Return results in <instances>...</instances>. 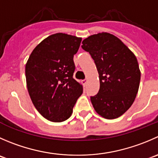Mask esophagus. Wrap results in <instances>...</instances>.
<instances>
[{"label": "esophagus", "mask_w": 158, "mask_h": 158, "mask_svg": "<svg viewBox=\"0 0 158 158\" xmlns=\"http://www.w3.org/2000/svg\"><path fill=\"white\" fill-rule=\"evenodd\" d=\"M82 83H83L84 85H86V83H87V79H83V80H82Z\"/></svg>", "instance_id": "34e87169"}]
</instances>
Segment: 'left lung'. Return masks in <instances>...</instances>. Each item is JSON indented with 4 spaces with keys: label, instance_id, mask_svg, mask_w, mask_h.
I'll return each mask as SVG.
<instances>
[{
    "label": "left lung",
    "instance_id": "1",
    "mask_svg": "<svg viewBox=\"0 0 158 158\" xmlns=\"http://www.w3.org/2000/svg\"><path fill=\"white\" fill-rule=\"evenodd\" d=\"M82 43L99 73V90L90 97L92 104L101 116L116 119L131 106L138 92L140 71L137 58L121 40L107 32L91 35Z\"/></svg>",
    "mask_w": 158,
    "mask_h": 158
}]
</instances>
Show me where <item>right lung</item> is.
<instances>
[{"label":"right lung","mask_w":158,"mask_h":158,"mask_svg":"<svg viewBox=\"0 0 158 158\" xmlns=\"http://www.w3.org/2000/svg\"><path fill=\"white\" fill-rule=\"evenodd\" d=\"M82 38L56 33L45 38L30 55L25 65L29 96L42 116L62 122L71 116L82 85L73 79V56Z\"/></svg>","instance_id":"right-lung-1"}]
</instances>
